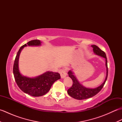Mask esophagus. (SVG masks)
<instances>
[{
    "mask_svg": "<svg viewBox=\"0 0 122 122\" xmlns=\"http://www.w3.org/2000/svg\"><path fill=\"white\" fill-rule=\"evenodd\" d=\"M60 73L61 77L62 79H63L66 76V70L62 69L60 71Z\"/></svg>",
    "mask_w": 122,
    "mask_h": 122,
    "instance_id": "1",
    "label": "esophagus"
}]
</instances>
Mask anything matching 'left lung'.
I'll list each match as a JSON object with an SVG mask.
<instances>
[{
  "mask_svg": "<svg viewBox=\"0 0 122 122\" xmlns=\"http://www.w3.org/2000/svg\"><path fill=\"white\" fill-rule=\"evenodd\" d=\"M91 46L93 48V51L95 54L105 58V66L106 69H107V75H106L104 81L103 82L102 84L97 87L92 89V88H88L85 87L82 84L80 83L78 80L77 79L76 77L74 75L73 71L72 70H70L68 72V74L69 75V76L73 81V85L68 90V93L70 97L75 98V99L79 100H85L87 99V98L94 97V95L97 94L101 90V89H102L107 78V61L105 53L104 51L101 50L97 46L92 45Z\"/></svg>",
  "mask_w": 122,
  "mask_h": 122,
  "instance_id": "8db88e82",
  "label": "left lung"
}]
</instances>
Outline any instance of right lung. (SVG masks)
Here are the masks:
<instances>
[{
    "label": "right lung",
    "instance_id": "right-lung-1",
    "mask_svg": "<svg viewBox=\"0 0 122 122\" xmlns=\"http://www.w3.org/2000/svg\"><path fill=\"white\" fill-rule=\"evenodd\" d=\"M41 43L39 40H33L21 46L15 56L13 67V73L18 86L24 93L35 97L45 95L50 90L54 82L61 79L59 73L51 71H46L34 77L24 76L20 73L19 69V58L22 49L27 46H40Z\"/></svg>",
    "mask_w": 122,
    "mask_h": 122
}]
</instances>
